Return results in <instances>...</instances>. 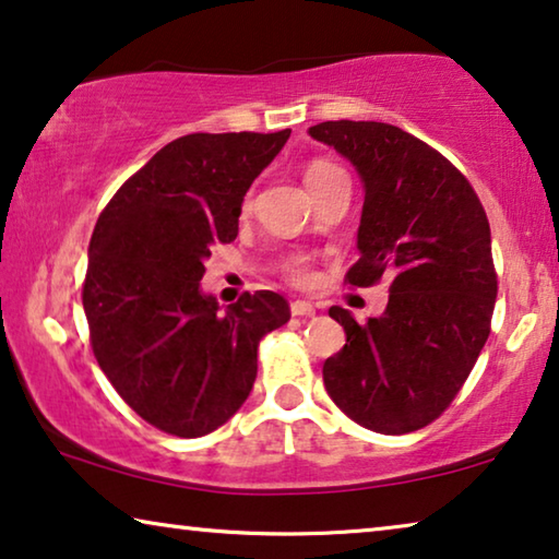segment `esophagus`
Returning a JSON list of instances; mask_svg holds the SVG:
<instances>
[{
    "instance_id": "1",
    "label": "esophagus",
    "mask_w": 559,
    "mask_h": 559,
    "mask_svg": "<svg viewBox=\"0 0 559 559\" xmlns=\"http://www.w3.org/2000/svg\"><path fill=\"white\" fill-rule=\"evenodd\" d=\"M290 313H294V316H313L316 306L308 304V301H294V304H290Z\"/></svg>"
}]
</instances>
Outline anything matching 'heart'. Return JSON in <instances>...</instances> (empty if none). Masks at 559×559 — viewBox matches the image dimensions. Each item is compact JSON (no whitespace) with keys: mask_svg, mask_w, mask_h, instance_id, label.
<instances>
[{"mask_svg":"<svg viewBox=\"0 0 559 559\" xmlns=\"http://www.w3.org/2000/svg\"><path fill=\"white\" fill-rule=\"evenodd\" d=\"M331 170H338V168H336V165L323 163V160H319V163H311V165H308V170H306V182H308V180H313V178H319V175H326V173H331ZM296 276H298V281H304V278H306L304 265H296Z\"/></svg>","mask_w":559,"mask_h":559,"instance_id":"heart-1","label":"heart"}]
</instances>
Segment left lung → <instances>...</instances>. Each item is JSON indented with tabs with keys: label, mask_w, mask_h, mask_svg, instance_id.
Wrapping results in <instances>:
<instances>
[{
	"label": "left lung",
	"mask_w": 559,
	"mask_h": 559,
	"mask_svg": "<svg viewBox=\"0 0 559 559\" xmlns=\"http://www.w3.org/2000/svg\"><path fill=\"white\" fill-rule=\"evenodd\" d=\"M308 135L346 157L364 188L348 283L391 278L377 319L329 308L346 344L323 364V384L361 427L409 435L452 404L489 336L497 276L487 213L444 155L396 124L331 120Z\"/></svg>",
	"instance_id": "left-lung-1"
}]
</instances>
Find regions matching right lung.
<instances>
[{
  "label": "right lung",
  "mask_w": 559,
  "mask_h": 559,
  "mask_svg": "<svg viewBox=\"0 0 559 559\" xmlns=\"http://www.w3.org/2000/svg\"><path fill=\"white\" fill-rule=\"evenodd\" d=\"M288 138L173 140L97 218L82 288L95 359L130 409L168 435L193 439L226 424L253 389L258 341L290 319L273 290L223 311L200 288L211 248L236 240L248 188Z\"/></svg>",
  "instance_id": "1"
}]
</instances>
